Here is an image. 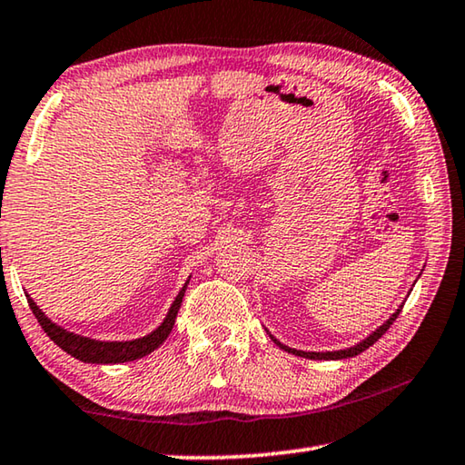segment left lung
Returning a JSON list of instances; mask_svg holds the SVG:
<instances>
[{
  "label": "left lung",
  "mask_w": 465,
  "mask_h": 465,
  "mask_svg": "<svg viewBox=\"0 0 465 465\" xmlns=\"http://www.w3.org/2000/svg\"><path fill=\"white\" fill-rule=\"evenodd\" d=\"M420 275H422V272H420ZM418 275V277H420ZM418 282V279H416ZM410 293V292H408ZM401 308H403V302L400 306H397V311L389 316V319L382 322V325H379L377 329L372 331L371 335H366L364 339H360V341L356 343V345H350V348H343V350H333V351H304V350H296V348H290V345H285V343H282L279 341L277 337H272L269 331V337L272 339V341H275L279 348H282L283 351H287V353H293V356H302V358H308V360H345V358H353V356H358V353H362L364 350H368L371 348V345L374 343V341H379L381 339V335L385 333V331L393 325V321L397 319V316H400V312H401Z\"/></svg>",
  "instance_id": "left-lung-1"
}]
</instances>
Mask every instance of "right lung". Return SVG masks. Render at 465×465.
I'll return each mask as SVG.
<instances>
[{
	"mask_svg": "<svg viewBox=\"0 0 465 465\" xmlns=\"http://www.w3.org/2000/svg\"><path fill=\"white\" fill-rule=\"evenodd\" d=\"M190 277L178 292V296H175V300L172 302V306H169L163 322H161L157 329H153L151 333H146L144 337L130 339V341H101V339H91V337L72 333V331L55 325V322L51 321L39 306H36V302L28 296V293H26V300L33 314L36 316V321H39V325L49 335L51 341L60 345V348L64 351H68L70 356L88 364H122V362H132V360L144 358L146 353L157 350L159 345L169 337V333H172L173 329L175 316H178V311L182 306V298H183V292H186Z\"/></svg>",
	"mask_w": 465,
	"mask_h": 465,
	"instance_id": "obj_1",
	"label": "right lung"
}]
</instances>
